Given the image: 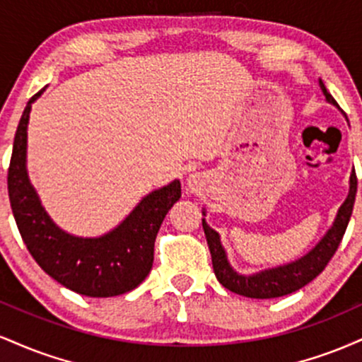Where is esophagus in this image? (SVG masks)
I'll return each mask as SVG.
<instances>
[{
    "label": "esophagus",
    "instance_id": "obj_1",
    "mask_svg": "<svg viewBox=\"0 0 362 362\" xmlns=\"http://www.w3.org/2000/svg\"><path fill=\"white\" fill-rule=\"evenodd\" d=\"M194 184H197V182H195V175H192V177H190V178H189V185H190V187H192Z\"/></svg>",
    "mask_w": 362,
    "mask_h": 362
}]
</instances>
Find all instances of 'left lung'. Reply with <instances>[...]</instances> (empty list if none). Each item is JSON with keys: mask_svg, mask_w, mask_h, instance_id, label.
Returning <instances> with one entry per match:
<instances>
[{"mask_svg": "<svg viewBox=\"0 0 362 362\" xmlns=\"http://www.w3.org/2000/svg\"><path fill=\"white\" fill-rule=\"evenodd\" d=\"M320 88H322L323 95L330 103L337 105L330 93H328L323 81L320 80ZM339 107V105H337ZM357 192V177L356 170L351 173V189H349V195L342 206H340L337 218H335L334 226L328 230V233L323 236L322 242L313 248L300 260L291 262L288 265L282 267L269 269V271L253 274V276H242V274L235 272L231 265L228 264L226 252H224L221 242H219V235L216 233L213 228L207 226V223L202 219V228H204L207 245L211 250V259H213V269L216 274V279L224 288L230 289L231 293L240 294V296L247 298H257V300H269V298H279L286 296V294L294 293V291L301 289L315 277L318 276L327 264L330 262L334 253L337 252L340 242H342L344 233L347 230L349 219H351L352 209H354Z\"/></svg>", "mask_w": 362, "mask_h": 362, "instance_id": "left-lung-1", "label": "left lung"}]
</instances>
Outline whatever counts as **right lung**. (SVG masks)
<instances>
[{
  "instance_id": "add662e5",
  "label": "right lung",
  "mask_w": 362,
  "mask_h": 362,
  "mask_svg": "<svg viewBox=\"0 0 362 362\" xmlns=\"http://www.w3.org/2000/svg\"><path fill=\"white\" fill-rule=\"evenodd\" d=\"M42 91L25 107L8 167V197L23 243L45 274L74 293L90 298L129 293L151 271L158 230L180 199V182L146 195L114 231L100 238H78L61 231L40 206L25 168L28 115Z\"/></svg>"
}]
</instances>
